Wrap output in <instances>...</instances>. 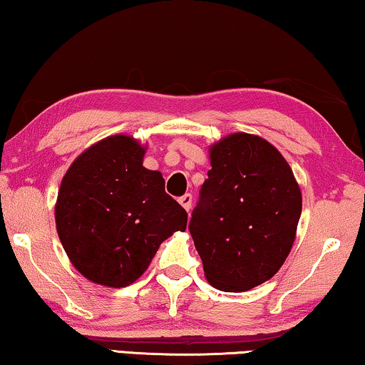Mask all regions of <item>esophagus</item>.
I'll list each match as a JSON object with an SVG mask.
<instances>
[{
  "label": "esophagus",
  "mask_w": 365,
  "mask_h": 365,
  "mask_svg": "<svg viewBox=\"0 0 365 365\" xmlns=\"http://www.w3.org/2000/svg\"><path fill=\"white\" fill-rule=\"evenodd\" d=\"M179 204H181L186 210H189L190 205H192V195H190V194H184L182 197H179Z\"/></svg>",
  "instance_id": "1"
}]
</instances>
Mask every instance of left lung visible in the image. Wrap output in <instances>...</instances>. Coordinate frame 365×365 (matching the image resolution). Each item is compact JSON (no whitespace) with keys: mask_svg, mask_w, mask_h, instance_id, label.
<instances>
[{"mask_svg":"<svg viewBox=\"0 0 365 365\" xmlns=\"http://www.w3.org/2000/svg\"><path fill=\"white\" fill-rule=\"evenodd\" d=\"M189 232L205 279L223 292H245L271 279L295 241L302 192L292 168L267 140L230 133L209 150Z\"/></svg>","mask_w":365,"mask_h":365,"instance_id":"8db88e82","label":"left lung"}]
</instances>
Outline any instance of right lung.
<instances>
[{
	"label": "right lung",
	"instance_id": "1",
	"mask_svg": "<svg viewBox=\"0 0 365 365\" xmlns=\"http://www.w3.org/2000/svg\"><path fill=\"white\" fill-rule=\"evenodd\" d=\"M147 147L110 135L86 148L61 179L55 223L71 264L106 287H127L160 245L184 232L187 214L165 192L160 171L143 166Z\"/></svg>",
	"mask_w": 365,
	"mask_h": 365
}]
</instances>
